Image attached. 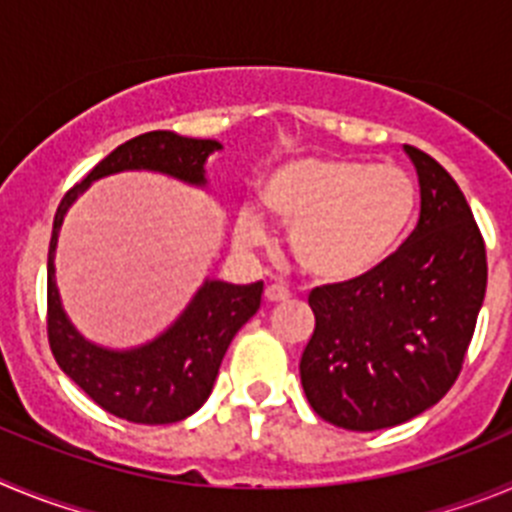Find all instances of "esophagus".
<instances>
[{
	"mask_svg": "<svg viewBox=\"0 0 512 512\" xmlns=\"http://www.w3.org/2000/svg\"><path fill=\"white\" fill-rule=\"evenodd\" d=\"M264 297L269 302H284V300H289V289L282 287V284H269L264 292Z\"/></svg>",
	"mask_w": 512,
	"mask_h": 512,
	"instance_id": "esophagus-1",
	"label": "esophagus"
}]
</instances>
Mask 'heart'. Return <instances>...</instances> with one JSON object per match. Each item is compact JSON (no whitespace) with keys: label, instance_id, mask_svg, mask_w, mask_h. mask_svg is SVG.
Here are the masks:
<instances>
[{"label":"heart","instance_id":"b5f03b06","mask_svg":"<svg viewBox=\"0 0 512 512\" xmlns=\"http://www.w3.org/2000/svg\"><path fill=\"white\" fill-rule=\"evenodd\" d=\"M259 200L289 228V251L302 271L325 282H348L377 269L400 246L415 217L418 187L400 166L302 156L264 174ZM266 235L256 212H238V246L256 248Z\"/></svg>","mask_w":512,"mask_h":512}]
</instances>
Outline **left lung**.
<instances>
[{
  "mask_svg": "<svg viewBox=\"0 0 512 512\" xmlns=\"http://www.w3.org/2000/svg\"><path fill=\"white\" fill-rule=\"evenodd\" d=\"M420 220L364 277L315 287L300 361L312 410L348 431H379L433 408L456 382L487 289L482 233L459 184L420 148Z\"/></svg>",
  "mask_w": 512,
  "mask_h": 512,
  "instance_id": "left-lung-1",
  "label": "left lung"
}]
</instances>
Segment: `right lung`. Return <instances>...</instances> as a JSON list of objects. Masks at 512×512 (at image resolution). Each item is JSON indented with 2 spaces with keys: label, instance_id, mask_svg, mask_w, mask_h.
Masks as SVG:
<instances>
[{
  "label": "right lung",
  "instance_id": "right-lung-1",
  "mask_svg": "<svg viewBox=\"0 0 512 512\" xmlns=\"http://www.w3.org/2000/svg\"><path fill=\"white\" fill-rule=\"evenodd\" d=\"M220 148L217 140L184 138L171 130L130 138L102 158L84 182L63 194L53 217L48 248V343L58 366L99 408L130 423H176L205 405L230 341L261 307L264 282L228 284L207 279L187 310L158 338L128 351L97 346L81 336L61 307L53 259L63 217L89 184L120 171H158L205 187V161Z\"/></svg>",
  "mask_w": 512,
  "mask_h": 512
}]
</instances>
